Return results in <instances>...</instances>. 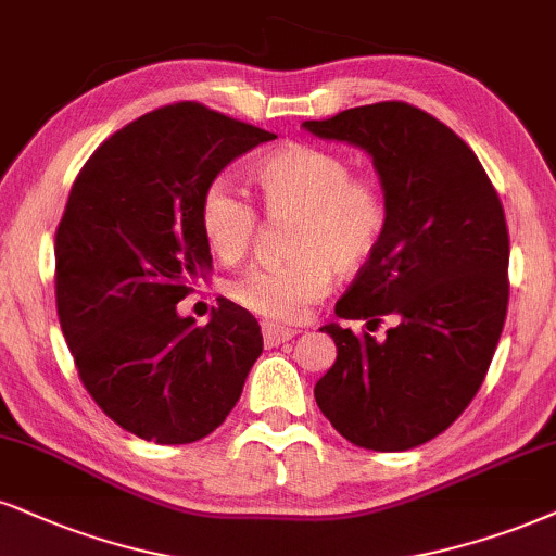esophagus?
<instances>
[{
    "instance_id": "34e87169",
    "label": "esophagus",
    "mask_w": 556,
    "mask_h": 556,
    "mask_svg": "<svg viewBox=\"0 0 556 556\" xmlns=\"http://www.w3.org/2000/svg\"><path fill=\"white\" fill-rule=\"evenodd\" d=\"M293 338L291 327H280V325H270V321H263V340L267 348H276L280 342H289Z\"/></svg>"
}]
</instances>
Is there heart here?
I'll use <instances>...</instances> for the list:
<instances>
[{
	"label": "heart",
	"instance_id": "heart-1",
	"mask_svg": "<svg viewBox=\"0 0 556 556\" xmlns=\"http://www.w3.org/2000/svg\"><path fill=\"white\" fill-rule=\"evenodd\" d=\"M255 182L273 218H296L293 260L252 267L231 280L239 306L273 321H299L332 289L334 267L358 270L371 260L387 231V198L368 177L353 175L345 156L312 143H293L265 156ZM201 231L211 252L237 263L255 242L260 216L242 190L214 180L201 198Z\"/></svg>",
	"mask_w": 556,
	"mask_h": 556
}]
</instances>
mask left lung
<instances>
[{"label": "left lung", "mask_w": 556, "mask_h": 556, "mask_svg": "<svg viewBox=\"0 0 556 556\" xmlns=\"http://www.w3.org/2000/svg\"><path fill=\"white\" fill-rule=\"evenodd\" d=\"M371 156L387 198V231L334 314L394 317L376 340L321 327L338 358L314 387L321 415L371 451H407L441 435L488 376L508 312V226L477 154L407 102L351 108L301 123Z\"/></svg>", "instance_id": "1"}]
</instances>
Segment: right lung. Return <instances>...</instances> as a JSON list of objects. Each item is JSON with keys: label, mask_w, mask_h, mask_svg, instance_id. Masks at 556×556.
Here are the masks:
<instances>
[{"label": "right lung", "mask_w": 556, "mask_h": 556, "mask_svg": "<svg viewBox=\"0 0 556 556\" xmlns=\"http://www.w3.org/2000/svg\"><path fill=\"white\" fill-rule=\"evenodd\" d=\"M276 134L195 105L152 111L89 156L56 231V309L79 379L123 430L201 441L235 409L263 353L257 319L218 299L208 325L177 304L211 273L201 198Z\"/></svg>", "instance_id": "obj_1"}]
</instances>
